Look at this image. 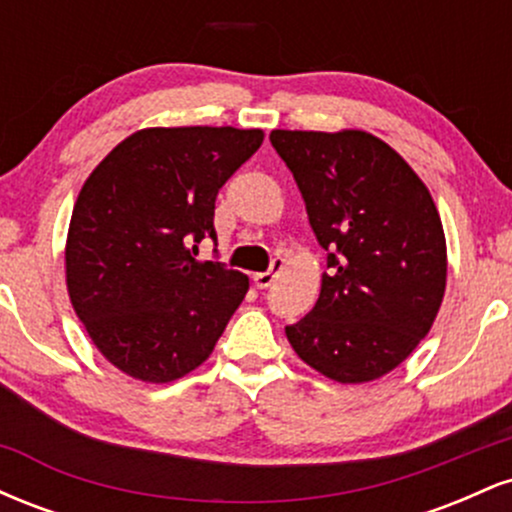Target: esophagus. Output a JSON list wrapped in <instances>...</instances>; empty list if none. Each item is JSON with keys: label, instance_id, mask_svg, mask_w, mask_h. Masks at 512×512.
I'll use <instances>...</instances> for the list:
<instances>
[{"label": "esophagus", "instance_id": "1", "mask_svg": "<svg viewBox=\"0 0 512 512\" xmlns=\"http://www.w3.org/2000/svg\"><path fill=\"white\" fill-rule=\"evenodd\" d=\"M281 269H284V260H281V257H274V260H272V267H269L267 272H260V274L252 276V281H255L257 289H269V286L274 284L276 276H279Z\"/></svg>", "mask_w": 512, "mask_h": 512}]
</instances>
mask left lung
Wrapping results in <instances>:
<instances>
[{
	"instance_id": "1",
	"label": "left lung",
	"mask_w": 512,
	"mask_h": 512,
	"mask_svg": "<svg viewBox=\"0 0 512 512\" xmlns=\"http://www.w3.org/2000/svg\"><path fill=\"white\" fill-rule=\"evenodd\" d=\"M327 269L315 308L286 337L337 383L390 373L431 330L445 293V233L409 163L368 132L274 129Z\"/></svg>"
}]
</instances>
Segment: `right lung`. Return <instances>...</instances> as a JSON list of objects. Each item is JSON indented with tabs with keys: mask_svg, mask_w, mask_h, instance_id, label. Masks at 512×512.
Masks as SVG:
<instances>
[{
	"mask_svg": "<svg viewBox=\"0 0 512 512\" xmlns=\"http://www.w3.org/2000/svg\"><path fill=\"white\" fill-rule=\"evenodd\" d=\"M262 129L151 127L88 175L67 236V289L98 351L144 383L207 361L248 276L197 262L216 240V195L260 149Z\"/></svg>",
	"mask_w": 512,
	"mask_h": 512,
	"instance_id": "1",
	"label": "right lung"
}]
</instances>
